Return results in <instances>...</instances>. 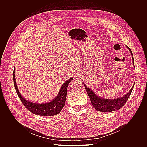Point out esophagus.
<instances>
[{"label": "esophagus", "mask_w": 147, "mask_h": 147, "mask_svg": "<svg viewBox=\"0 0 147 147\" xmlns=\"http://www.w3.org/2000/svg\"><path fill=\"white\" fill-rule=\"evenodd\" d=\"M74 74H75V76H76V77H77L80 76V73H79L78 72H76V73Z\"/></svg>", "instance_id": "esophagus-1"}]
</instances>
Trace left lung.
Wrapping results in <instances>:
<instances>
[{"instance_id":"left-lung-1","label":"left lung","mask_w":147,"mask_h":147,"mask_svg":"<svg viewBox=\"0 0 147 147\" xmlns=\"http://www.w3.org/2000/svg\"><path fill=\"white\" fill-rule=\"evenodd\" d=\"M128 48L131 54L133 60V63L134 65L135 66L134 58L132 54V52L130 48ZM84 86L86 89L88 95L90 100V101L93 107H94V108L98 111L104 112H113L121 108L125 104L134 87V85L131 89L129 90V92L122 97L117 98L116 99H105L97 96V95H96V94H95L92 90L87 87L85 85H84Z\"/></svg>"}]
</instances>
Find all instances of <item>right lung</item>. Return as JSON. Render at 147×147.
Instances as JSON below:
<instances>
[{"instance_id": "add662e5", "label": "right lung", "mask_w": 147, "mask_h": 147, "mask_svg": "<svg viewBox=\"0 0 147 147\" xmlns=\"http://www.w3.org/2000/svg\"><path fill=\"white\" fill-rule=\"evenodd\" d=\"M73 79V78L72 77L70 78L62 85L58 95L53 100L46 103L36 104L28 101V100L24 99V97H23V96L20 94L15 81V69L13 71L14 86L17 94L23 104L31 113L42 116H54L58 114L61 111L63 107L65 106L68 85Z\"/></svg>"}]
</instances>
